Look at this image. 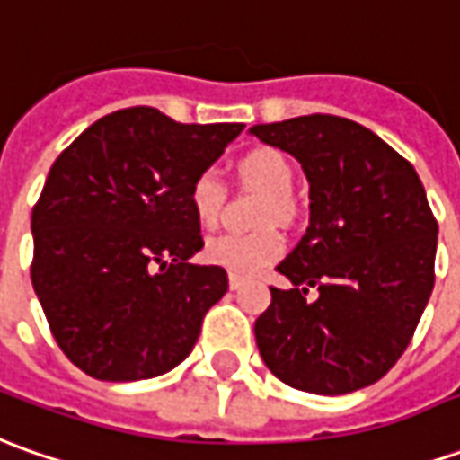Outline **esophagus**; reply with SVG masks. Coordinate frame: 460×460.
Returning <instances> with one entry per match:
<instances>
[{"mask_svg":"<svg viewBox=\"0 0 460 460\" xmlns=\"http://www.w3.org/2000/svg\"><path fill=\"white\" fill-rule=\"evenodd\" d=\"M229 287L236 292V289H242L243 287V277H239V274H229Z\"/></svg>","mask_w":460,"mask_h":460,"instance_id":"esophagus-1","label":"esophagus"}]
</instances>
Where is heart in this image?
I'll list each match as a JSON object with an SVG mask.
<instances>
[{
	"mask_svg": "<svg viewBox=\"0 0 460 460\" xmlns=\"http://www.w3.org/2000/svg\"><path fill=\"white\" fill-rule=\"evenodd\" d=\"M239 173L243 181L264 189L271 196V201L264 208V221H271V218L284 221L292 217L295 204L289 196L295 189V168L282 153L274 148H256L246 153L239 161ZM224 201H226V189L217 171L204 168L201 173L193 176L189 186V204L201 226L206 229L217 226L224 211ZM282 254L284 239L277 229H261L254 234L226 231V234L211 236L204 246L208 264L221 267L231 274H239V277H252L256 271L267 270Z\"/></svg>",
	"mask_w": 460,
	"mask_h": 460,
	"instance_id": "b5f03b06",
	"label": "heart"
}]
</instances>
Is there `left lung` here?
Listing matches in <instances>:
<instances>
[{"mask_svg":"<svg viewBox=\"0 0 460 460\" xmlns=\"http://www.w3.org/2000/svg\"><path fill=\"white\" fill-rule=\"evenodd\" d=\"M252 136L292 153L309 181V226L277 267L256 348L282 383L345 395L401 360L436 282L438 221L415 168L365 125L302 115L254 125ZM309 286L321 296L307 300Z\"/></svg>","mask_w":460,"mask_h":460,"instance_id":"8db88e82","label":"left lung"}]
</instances>
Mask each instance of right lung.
<instances>
[{
    "mask_svg": "<svg viewBox=\"0 0 460 460\" xmlns=\"http://www.w3.org/2000/svg\"><path fill=\"white\" fill-rule=\"evenodd\" d=\"M242 128L138 105L100 118L52 164L32 208V287L83 373L130 383L190 355L229 277L189 261L204 246L189 186Z\"/></svg>",
    "mask_w": 460,
    "mask_h": 460,
    "instance_id": "1",
    "label": "right lung"
}]
</instances>
